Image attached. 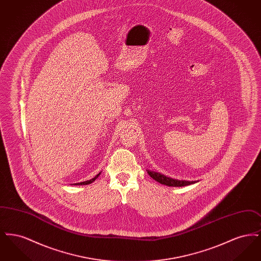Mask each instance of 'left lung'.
I'll use <instances>...</instances> for the list:
<instances>
[{
  "label": "left lung",
  "instance_id": "1",
  "mask_svg": "<svg viewBox=\"0 0 261 261\" xmlns=\"http://www.w3.org/2000/svg\"><path fill=\"white\" fill-rule=\"evenodd\" d=\"M149 176L154 179L155 181H158L159 183H161L162 185H166V186L169 187H184L188 186V185H191V184H194L198 181H185V180H176V179H172V178H169L167 176H164L161 173H158V172H154V171H149L147 170Z\"/></svg>",
  "mask_w": 261,
  "mask_h": 261
}]
</instances>
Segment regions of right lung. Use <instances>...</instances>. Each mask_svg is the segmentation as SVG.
<instances>
[{
  "label": "right lung",
  "instance_id": "right-lung-1",
  "mask_svg": "<svg viewBox=\"0 0 261 261\" xmlns=\"http://www.w3.org/2000/svg\"><path fill=\"white\" fill-rule=\"evenodd\" d=\"M100 173L97 174L93 179H91V180H88V181H85V182H81V183H76V184H73V185H88V184H91V183H93L98 177H99V175Z\"/></svg>",
  "mask_w": 261,
  "mask_h": 261
}]
</instances>
